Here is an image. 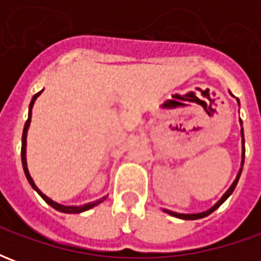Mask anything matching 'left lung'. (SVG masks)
I'll use <instances>...</instances> for the list:
<instances>
[{"instance_id": "1", "label": "left lung", "mask_w": 261, "mask_h": 261, "mask_svg": "<svg viewBox=\"0 0 261 261\" xmlns=\"http://www.w3.org/2000/svg\"><path fill=\"white\" fill-rule=\"evenodd\" d=\"M238 102H239V100H238ZM241 124H242V120H241ZM241 133H242V145H243V152H242V168H243V162H245V136H243V128L241 130ZM242 168H241V170H239L238 176H236L235 181H233V183H232V186L228 189V192L225 193L224 196L221 197V200H219V201L217 202L214 207H211L210 210H207V211H204V213H200V214H177V213H172V211H169V210H165V211H166L168 214H170V215L176 217V218L190 219V221H192V219H200V218H204V217H207V215H210L211 213H214V211H215V210H217V208H218L219 205H221V204H222V202H224L225 200H226V198H228V197L232 194V193H233L236 185H238V180H239V177H241Z\"/></svg>"}]
</instances>
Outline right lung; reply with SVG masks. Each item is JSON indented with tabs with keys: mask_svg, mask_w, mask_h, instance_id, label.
<instances>
[{
	"mask_svg": "<svg viewBox=\"0 0 261 261\" xmlns=\"http://www.w3.org/2000/svg\"><path fill=\"white\" fill-rule=\"evenodd\" d=\"M43 91L37 92L35 96L32 97L31 100V105H29V117H28V120H26L25 123V127H23V134H22V149H20V155H22V165H23V170H25V175H26V179H28V181L31 183V186L36 190L39 194H40V197H42L44 201L47 202V204H50L51 207L56 208L57 211H61V213H67V214H78V213H82V211H86V210H91L92 207H95V205H97V204H100V202L106 198V197H103V198H100V200H96V201L93 202H89V204H85V205H81V207H68V205H61V204H59V202L53 201L51 198H48L47 196H44L39 189L36 187V185H35V181H33V179L31 177V175H29V170H28V166H26V134H28V128H29V124H31V119H32V108H33V103H35V100H36V97L42 93Z\"/></svg>",
	"mask_w": 261,
	"mask_h": 261,
	"instance_id": "add662e5",
	"label": "right lung"
}]
</instances>
